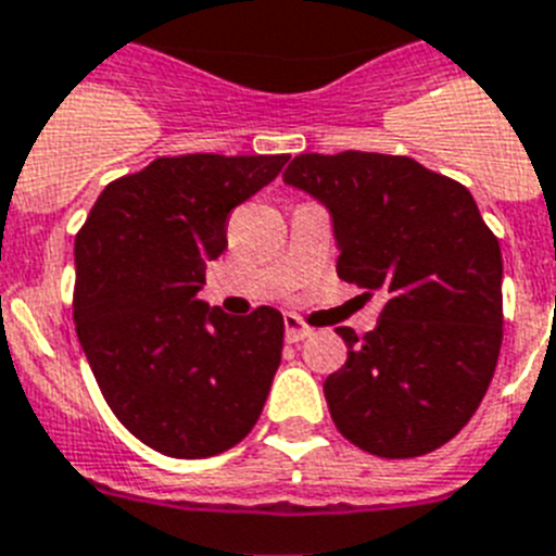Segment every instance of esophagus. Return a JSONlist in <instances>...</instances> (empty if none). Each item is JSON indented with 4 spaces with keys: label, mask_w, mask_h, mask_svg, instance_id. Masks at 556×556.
Wrapping results in <instances>:
<instances>
[{
    "label": "esophagus",
    "mask_w": 556,
    "mask_h": 556,
    "mask_svg": "<svg viewBox=\"0 0 556 556\" xmlns=\"http://www.w3.org/2000/svg\"><path fill=\"white\" fill-rule=\"evenodd\" d=\"M314 333V330L307 328L305 321L300 319V316H293V314H286V339L291 344H296V342H305L307 336Z\"/></svg>",
    "instance_id": "obj_1"
}]
</instances>
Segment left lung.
Here are the masks:
<instances>
[{
  "label": "left lung",
  "mask_w": 556,
  "mask_h": 556,
  "mask_svg": "<svg viewBox=\"0 0 556 556\" xmlns=\"http://www.w3.org/2000/svg\"><path fill=\"white\" fill-rule=\"evenodd\" d=\"M286 184L328 208L336 274L387 296L325 381L330 418L358 450L418 458L455 438L486 395L503 339L501 242L469 189L413 157L296 155Z\"/></svg>",
  "instance_id": "left-lung-1"
}]
</instances>
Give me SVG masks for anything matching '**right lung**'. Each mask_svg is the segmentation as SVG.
<instances>
[{
  "label": "right lung",
  "mask_w": 556,
  "mask_h": 556,
  "mask_svg": "<svg viewBox=\"0 0 556 556\" xmlns=\"http://www.w3.org/2000/svg\"><path fill=\"white\" fill-rule=\"evenodd\" d=\"M288 155L157 157L106 186L76 237L73 319L106 404L169 458H212L249 435L282 358L274 307L228 316L198 300L231 208Z\"/></svg>",
  "instance_id": "obj_1"
}]
</instances>
